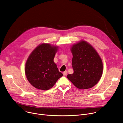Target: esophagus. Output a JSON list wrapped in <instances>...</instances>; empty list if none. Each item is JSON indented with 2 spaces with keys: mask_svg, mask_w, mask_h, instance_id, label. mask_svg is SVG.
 Returning <instances> with one entry per match:
<instances>
[{
  "mask_svg": "<svg viewBox=\"0 0 123 123\" xmlns=\"http://www.w3.org/2000/svg\"><path fill=\"white\" fill-rule=\"evenodd\" d=\"M67 71H64V72H63V75H64V76H66V75H67Z\"/></svg>",
  "mask_w": 123,
  "mask_h": 123,
  "instance_id": "34e87169",
  "label": "esophagus"
}]
</instances>
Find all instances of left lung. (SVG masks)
Wrapping results in <instances>:
<instances>
[{
    "label": "left lung",
    "instance_id": "8db88e82",
    "mask_svg": "<svg viewBox=\"0 0 123 123\" xmlns=\"http://www.w3.org/2000/svg\"><path fill=\"white\" fill-rule=\"evenodd\" d=\"M74 73L67 78L79 89L91 88L100 80L103 71L101 58L86 41L80 40L71 47Z\"/></svg>",
    "mask_w": 123,
    "mask_h": 123
}]
</instances>
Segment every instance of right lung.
<instances>
[{
    "instance_id": "right-lung-1",
    "label": "right lung",
    "mask_w": 123,
    "mask_h": 123,
    "mask_svg": "<svg viewBox=\"0 0 123 123\" xmlns=\"http://www.w3.org/2000/svg\"><path fill=\"white\" fill-rule=\"evenodd\" d=\"M58 48L56 45L42 43L28 56L25 63V73L29 82L35 88L48 90L63 76L54 62Z\"/></svg>"
}]
</instances>
